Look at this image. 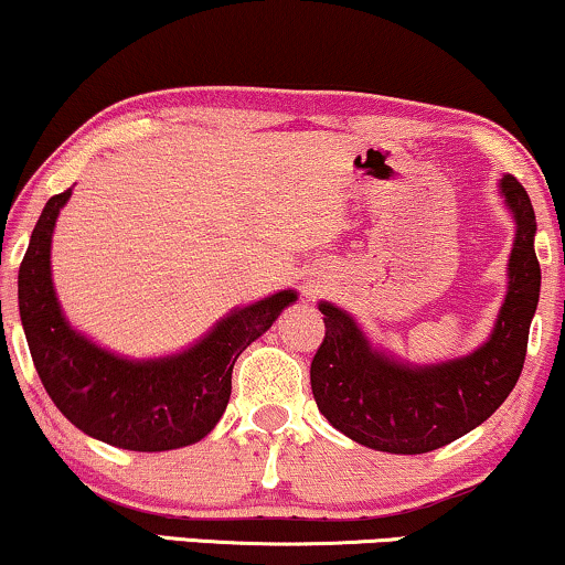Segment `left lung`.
Masks as SVG:
<instances>
[{
  "label": "left lung",
  "mask_w": 565,
  "mask_h": 565,
  "mask_svg": "<svg viewBox=\"0 0 565 565\" xmlns=\"http://www.w3.org/2000/svg\"><path fill=\"white\" fill-rule=\"evenodd\" d=\"M501 190L516 218L509 291L475 354L430 367L402 365L370 347L344 310L320 302L326 335L310 365L312 396L347 438L385 454H427L482 425L513 391L540 299L537 221L516 177L505 174Z\"/></svg>",
  "instance_id": "left-lung-1"
}]
</instances>
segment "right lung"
<instances>
[{"label": "right lung", "mask_w": 565, "mask_h": 565, "mask_svg": "<svg viewBox=\"0 0 565 565\" xmlns=\"http://www.w3.org/2000/svg\"><path fill=\"white\" fill-rule=\"evenodd\" d=\"M73 190L49 198L20 263L18 305L35 373L64 417L127 451H171L205 438L224 414L237 356L297 299L278 291L224 318L195 347L132 362L90 344L64 320L52 287V232Z\"/></svg>", "instance_id": "add662e5"}]
</instances>
